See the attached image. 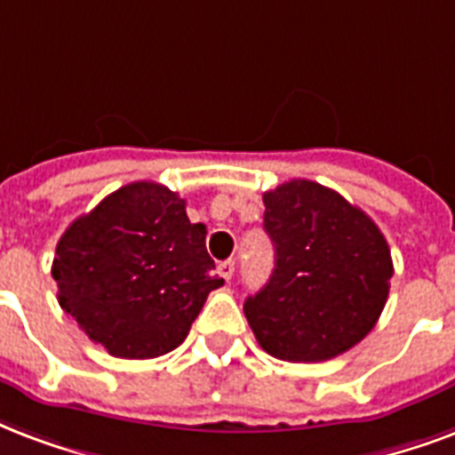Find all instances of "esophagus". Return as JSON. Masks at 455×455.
<instances>
[{
    "mask_svg": "<svg viewBox=\"0 0 455 455\" xmlns=\"http://www.w3.org/2000/svg\"><path fill=\"white\" fill-rule=\"evenodd\" d=\"M235 272V262L234 259H224V262H220V274L227 279V282H231V276H234Z\"/></svg>",
    "mask_w": 455,
    "mask_h": 455,
    "instance_id": "esophagus-1",
    "label": "esophagus"
}]
</instances>
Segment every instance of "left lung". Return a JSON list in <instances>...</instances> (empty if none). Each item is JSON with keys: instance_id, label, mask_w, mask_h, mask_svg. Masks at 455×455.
<instances>
[{"instance_id": "1", "label": "left lung", "mask_w": 455, "mask_h": 455, "mask_svg": "<svg viewBox=\"0 0 455 455\" xmlns=\"http://www.w3.org/2000/svg\"><path fill=\"white\" fill-rule=\"evenodd\" d=\"M274 272L243 305L269 355L322 363L365 339L394 276L389 245L370 217L320 183H282L262 196Z\"/></svg>"}]
</instances>
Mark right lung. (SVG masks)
I'll use <instances>...</instances> for the list:
<instances>
[{"label":"right lung","instance_id":"obj_1","mask_svg":"<svg viewBox=\"0 0 455 455\" xmlns=\"http://www.w3.org/2000/svg\"><path fill=\"white\" fill-rule=\"evenodd\" d=\"M204 235L179 193L128 183L59 238L52 262L59 305L114 358L164 355L224 283L212 274Z\"/></svg>","mask_w":455,"mask_h":455}]
</instances>
